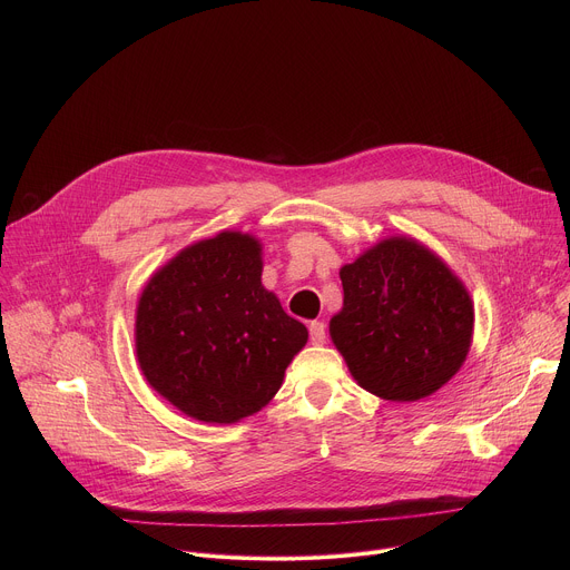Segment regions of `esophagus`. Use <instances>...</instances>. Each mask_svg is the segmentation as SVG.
Instances as JSON below:
<instances>
[{"label":"esophagus","mask_w":570,"mask_h":570,"mask_svg":"<svg viewBox=\"0 0 570 570\" xmlns=\"http://www.w3.org/2000/svg\"><path fill=\"white\" fill-rule=\"evenodd\" d=\"M308 338L313 345H322L324 341H327V327H324V322H311L308 324Z\"/></svg>","instance_id":"1"}]
</instances>
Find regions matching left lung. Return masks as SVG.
Listing matches in <instances>:
<instances>
[{"instance_id": "1", "label": "left lung", "mask_w": 570, "mask_h": 570, "mask_svg": "<svg viewBox=\"0 0 570 570\" xmlns=\"http://www.w3.org/2000/svg\"><path fill=\"white\" fill-rule=\"evenodd\" d=\"M341 279L343 308L330 334L361 387L387 401H417L460 370L473 304L435 253L392 236L343 266Z\"/></svg>"}]
</instances>
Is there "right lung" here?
Wrapping results in <instances>:
<instances>
[{
    "mask_svg": "<svg viewBox=\"0 0 570 570\" xmlns=\"http://www.w3.org/2000/svg\"><path fill=\"white\" fill-rule=\"evenodd\" d=\"M262 268L255 236L220 232L161 266L139 297V367L198 422L234 424L262 411L306 345V327L262 286Z\"/></svg>",
    "mask_w": 570,
    "mask_h": 570,
    "instance_id": "add662e5",
    "label": "right lung"
}]
</instances>
